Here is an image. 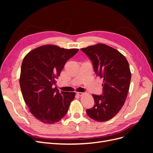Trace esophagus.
<instances>
[{"label": "esophagus", "mask_w": 153, "mask_h": 153, "mask_svg": "<svg viewBox=\"0 0 153 153\" xmlns=\"http://www.w3.org/2000/svg\"><path fill=\"white\" fill-rule=\"evenodd\" d=\"M76 94H77V95H78V96H83V95L84 94V92H76Z\"/></svg>", "instance_id": "34e87169"}]
</instances>
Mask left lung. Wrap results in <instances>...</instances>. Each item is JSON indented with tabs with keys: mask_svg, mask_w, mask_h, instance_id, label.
I'll list each match as a JSON object with an SVG mask.
<instances>
[{
	"mask_svg": "<svg viewBox=\"0 0 153 153\" xmlns=\"http://www.w3.org/2000/svg\"><path fill=\"white\" fill-rule=\"evenodd\" d=\"M81 50L91 59L96 75L103 79V94H92L95 104L86 110L87 114L95 121H107L126 101L131 77L128 62L118 50L102 43Z\"/></svg>",
	"mask_w": 153,
	"mask_h": 153,
	"instance_id": "left-lung-1",
	"label": "left lung"
}]
</instances>
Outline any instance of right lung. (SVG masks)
<instances>
[{
  "label": "right lung",
  "instance_id": "add662e5",
  "mask_svg": "<svg viewBox=\"0 0 153 153\" xmlns=\"http://www.w3.org/2000/svg\"><path fill=\"white\" fill-rule=\"evenodd\" d=\"M78 49H65L53 45H43L27 53L22 61L20 85L23 98L30 113L45 124L61 120L75 93L53 87L66 61Z\"/></svg>",
  "mask_w": 153,
  "mask_h": 153
}]
</instances>
